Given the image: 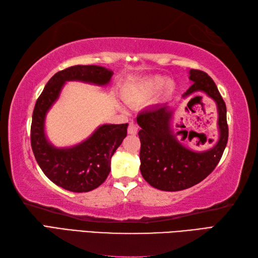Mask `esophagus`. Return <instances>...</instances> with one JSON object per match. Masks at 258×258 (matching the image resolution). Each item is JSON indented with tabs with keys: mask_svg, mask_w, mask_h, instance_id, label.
Segmentation results:
<instances>
[{
	"mask_svg": "<svg viewBox=\"0 0 258 258\" xmlns=\"http://www.w3.org/2000/svg\"><path fill=\"white\" fill-rule=\"evenodd\" d=\"M138 130H139V127H138V124H136L135 122H131V123L128 124V128H127V132H128V134H131V135H135L136 133H138Z\"/></svg>",
	"mask_w": 258,
	"mask_h": 258,
	"instance_id": "obj_1",
	"label": "esophagus"
}]
</instances>
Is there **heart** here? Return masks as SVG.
<instances>
[{"mask_svg": "<svg viewBox=\"0 0 258 258\" xmlns=\"http://www.w3.org/2000/svg\"><path fill=\"white\" fill-rule=\"evenodd\" d=\"M165 83V79L163 76H152L138 82H133L125 90V98L130 102H142L152 96L161 89ZM166 89L171 90L173 83L171 81L166 82Z\"/></svg>", "mask_w": 258, "mask_h": 258, "instance_id": "heart-1", "label": "heart"}]
</instances>
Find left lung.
I'll list each match as a JSON object with an SVG mask.
<instances>
[{
    "instance_id": "obj_1",
    "label": "left lung",
    "mask_w": 258,
    "mask_h": 258,
    "mask_svg": "<svg viewBox=\"0 0 258 258\" xmlns=\"http://www.w3.org/2000/svg\"><path fill=\"white\" fill-rule=\"evenodd\" d=\"M193 82L183 97L204 92L215 101L218 112L220 139L212 149L194 152L179 143L171 127L173 109L167 104L142 111L136 120L140 125L141 173L153 187L166 191L189 188L210 175L220 162L228 140L226 105L216 84L205 72L189 71ZM197 97V96H196ZM193 100V98H191ZM190 100V101H191Z\"/></svg>"
}]
</instances>
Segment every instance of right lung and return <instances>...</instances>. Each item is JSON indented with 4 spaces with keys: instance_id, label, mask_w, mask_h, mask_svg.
<instances>
[{
    "instance_id": "add662e5",
    "label": "right lung",
    "mask_w": 258,
    "mask_h": 258,
    "mask_svg": "<svg viewBox=\"0 0 258 258\" xmlns=\"http://www.w3.org/2000/svg\"><path fill=\"white\" fill-rule=\"evenodd\" d=\"M112 75V71L97 65L68 68L52 76L35 103L31 125L32 150L43 173L64 189L83 193L104 183L111 171V158L126 138L128 124L101 125L82 143L57 149L45 136V115L58 98L65 82L106 85Z\"/></svg>"
}]
</instances>
